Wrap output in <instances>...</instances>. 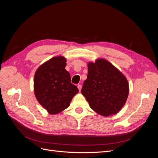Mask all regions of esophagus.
<instances>
[{
  "label": "esophagus",
  "instance_id": "obj_1",
  "mask_svg": "<svg viewBox=\"0 0 158 158\" xmlns=\"http://www.w3.org/2000/svg\"><path fill=\"white\" fill-rule=\"evenodd\" d=\"M77 87H78V88L79 91H80V90H81V89H82V85H81V84H78Z\"/></svg>",
  "mask_w": 158,
  "mask_h": 158
}]
</instances>
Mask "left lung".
Returning a JSON list of instances; mask_svg holds the SVG:
<instances>
[{
  "instance_id": "1",
  "label": "left lung",
  "mask_w": 158,
  "mask_h": 158,
  "mask_svg": "<svg viewBox=\"0 0 158 158\" xmlns=\"http://www.w3.org/2000/svg\"><path fill=\"white\" fill-rule=\"evenodd\" d=\"M87 79L81 92L94 111L103 116L117 113L125 105L128 95L125 76L109 62L98 59L89 63Z\"/></svg>"
}]
</instances>
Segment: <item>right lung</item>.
Here are the masks:
<instances>
[{"label": "right lung", "mask_w": 158, "mask_h": 158, "mask_svg": "<svg viewBox=\"0 0 158 158\" xmlns=\"http://www.w3.org/2000/svg\"><path fill=\"white\" fill-rule=\"evenodd\" d=\"M63 56L51 59L36 70L33 87L35 97L49 114H57L70 106L78 89L70 82Z\"/></svg>", "instance_id": "right-lung-1"}]
</instances>
